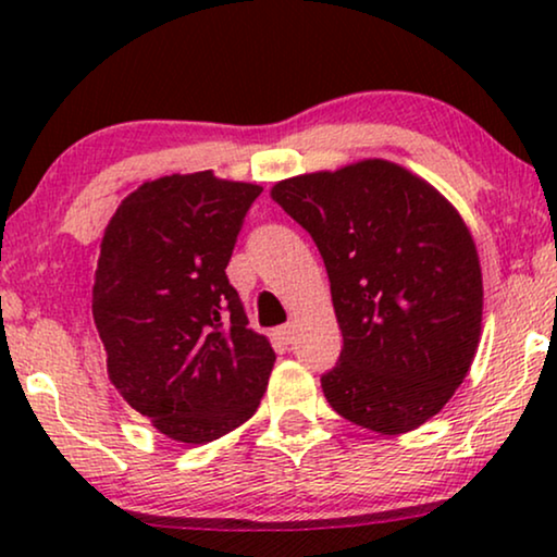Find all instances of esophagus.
Listing matches in <instances>:
<instances>
[{
    "instance_id": "obj_1",
    "label": "esophagus",
    "mask_w": 557,
    "mask_h": 557,
    "mask_svg": "<svg viewBox=\"0 0 557 557\" xmlns=\"http://www.w3.org/2000/svg\"><path fill=\"white\" fill-rule=\"evenodd\" d=\"M294 330H296V326H294L292 322H288V324H284V326H278V330H276V334H278V339H284V342H286V345H288V342H292V339H294Z\"/></svg>"
}]
</instances>
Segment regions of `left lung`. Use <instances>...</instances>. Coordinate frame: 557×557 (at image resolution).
I'll return each mask as SVG.
<instances>
[{
  "mask_svg": "<svg viewBox=\"0 0 557 557\" xmlns=\"http://www.w3.org/2000/svg\"><path fill=\"white\" fill-rule=\"evenodd\" d=\"M271 197L314 238L342 330L322 391L383 436L446 406L482 337V265L459 210L387 159L281 180Z\"/></svg>",
  "mask_w": 557,
  "mask_h": 557,
  "instance_id": "1",
  "label": "left lung"
}]
</instances>
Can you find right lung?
<instances>
[{
    "mask_svg": "<svg viewBox=\"0 0 557 557\" xmlns=\"http://www.w3.org/2000/svg\"><path fill=\"white\" fill-rule=\"evenodd\" d=\"M261 185L170 174L126 195L103 231L94 322L128 406L180 444H208L256 413L276 362L225 276Z\"/></svg>",
    "mask_w": 557,
    "mask_h": 557,
    "instance_id": "1",
    "label": "right lung"
}]
</instances>
